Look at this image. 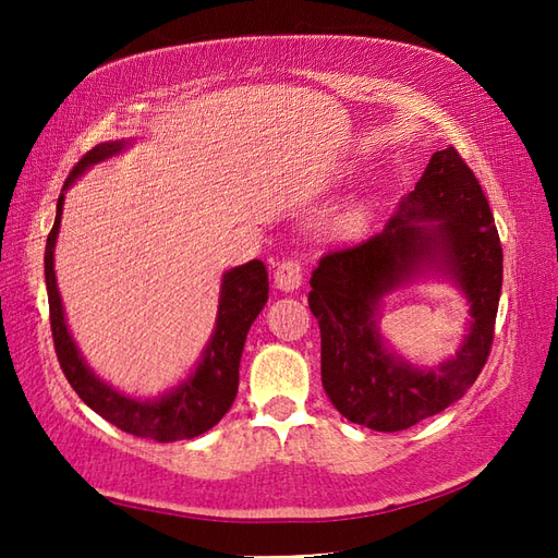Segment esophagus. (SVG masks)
<instances>
[{"label": "esophagus", "instance_id": "1", "mask_svg": "<svg viewBox=\"0 0 558 558\" xmlns=\"http://www.w3.org/2000/svg\"><path fill=\"white\" fill-rule=\"evenodd\" d=\"M302 266L300 260L294 258H286L282 264H278L276 268V288L282 292H294L298 288H302Z\"/></svg>", "mask_w": 558, "mask_h": 558}]
</instances>
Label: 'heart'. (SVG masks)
Here are the masks:
<instances>
[{"mask_svg":"<svg viewBox=\"0 0 558 558\" xmlns=\"http://www.w3.org/2000/svg\"><path fill=\"white\" fill-rule=\"evenodd\" d=\"M354 218H357V220H362V218H364V208H360L357 213H354Z\"/></svg>","mask_w":558,"mask_h":558,"instance_id":"heart-1","label":"heart"}]
</instances>
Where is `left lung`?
I'll use <instances>...</instances> for the list:
<instances>
[{
	"label": "left lung",
	"mask_w": 558,
	"mask_h": 558,
	"mask_svg": "<svg viewBox=\"0 0 558 558\" xmlns=\"http://www.w3.org/2000/svg\"><path fill=\"white\" fill-rule=\"evenodd\" d=\"M426 275L448 279L471 306L469 336L432 371L390 353L377 330L383 298ZM501 282L489 201L453 146L436 150L384 232L326 254L312 272L322 381L336 410L366 429L402 432L453 405L487 364Z\"/></svg>",
	"instance_id": "left-lung-1"
}]
</instances>
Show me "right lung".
<instances>
[{
	"label": "right lung",
	"instance_id": "right-lung-1",
	"mask_svg": "<svg viewBox=\"0 0 558 558\" xmlns=\"http://www.w3.org/2000/svg\"><path fill=\"white\" fill-rule=\"evenodd\" d=\"M129 146H132V141L120 138L105 141V144L88 150L66 177L62 194L57 198L54 225L45 244V282L47 300H50V326L59 366H62L71 388L76 390L78 398L90 410H96L100 417L120 426L126 434L153 438L158 444H170L208 432L232 408L236 386H240V360L246 333L268 302V272L258 258L222 272L216 328H213L208 345L194 366V372L182 384L170 388L168 393L158 398H134L117 390L112 384L102 381L83 360L78 345L69 333L54 276V246L59 225H62L66 189L93 165L117 156V153L126 150Z\"/></svg>",
	"mask_w": 558,
	"mask_h": 558
}]
</instances>
